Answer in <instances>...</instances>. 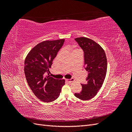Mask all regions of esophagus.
<instances>
[{
  "instance_id": "esophagus-1",
  "label": "esophagus",
  "mask_w": 132,
  "mask_h": 132,
  "mask_svg": "<svg viewBox=\"0 0 132 132\" xmlns=\"http://www.w3.org/2000/svg\"><path fill=\"white\" fill-rule=\"evenodd\" d=\"M66 81H67L68 82H71L74 81V79L73 78H71L69 79H66Z\"/></svg>"
}]
</instances>
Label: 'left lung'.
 Masks as SVG:
<instances>
[{
  "label": "left lung",
  "mask_w": 132,
  "mask_h": 132,
  "mask_svg": "<svg viewBox=\"0 0 132 132\" xmlns=\"http://www.w3.org/2000/svg\"><path fill=\"white\" fill-rule=\"evenodd\" d=\"M75 41L84 52V67L88 75L85 84H81V91L75 93L74 95L82 100H89L97 94L104 81L107 72V58L102 48L92 39L82 37L75 38Z\"/></svg>",
  "instance_id": "obj_1"
}]
</instances>
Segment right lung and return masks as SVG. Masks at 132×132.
Listing matches in <instances>:
<instances>
[{
  "instance_id": "obj_1",
  "label": "right lung",
  "mask_w": 132,
  "mask_h": 132,
  "mask_svg": "<svg viewBox=\"0 0 132 132\" xmlns=\"http://www.w3.org/2000/svg\"><path fill=\"white\" fill-rule=\"evenodd\" d=\"M64 41L61 39L39 43L25 59L24 72L28 85L36 96L45 102L55 100L65 84L64 79H56L49 75V68Z\"/></svg>"
}]
</instances>
